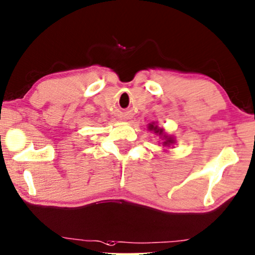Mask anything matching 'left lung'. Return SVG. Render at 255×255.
Here are the masks:
<instances>
[{
    "mask_svg": "<svg viewBox=\"0 0 255 255\" xmlns=\"http://www.w3.org/2000/svg\"><path fill=\"white\" fill-rule=\"evenodd\" d=\"M148 128H150V130H153L154 132H156V133H159V134H163V128H159L157 127V125H153V124H150V127H148ZM164 138H165V141H164V145H170V144H172L173 143V140L171 139V138H167V137H165V134H164Z\"/></svg>",
    "mask_w": 255,
    "mask_h": 255,
    "instance_id": "left-lung-1",
    "label": "left lung"
}]
</instances>
